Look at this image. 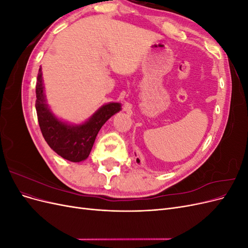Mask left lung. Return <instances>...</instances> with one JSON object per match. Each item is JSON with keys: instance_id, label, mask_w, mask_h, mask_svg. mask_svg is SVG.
<instances>
[{"instance_id": "obj_1", "label": "left lung", "mask_w": 248, "mask_h": 248, "mask_svg": "<svg viewBox=\"0 0 248 248\" xmlns=\"http://www.w3.org/2000/svg\"><path fill=\"white\" fill-rule=\"evenodd\" d=\"M137 162H138V163H140V159H139V158H137Z\"/></svg>"}]
</instances>
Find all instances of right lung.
<instances>
[{
    "label": "right lung",
    "instance_id": "add662e5",
    "mask_svg": "<svg viewBox=\"0 0 248 248\" xmlns=\"http://www.w3.org/2000/svg\"><path fill=\"white\" fill-rule=\"evenodd\" d=\"M36 110L42 136L54 151L72 162L88 158L103 124L121 110V103L109 102L97 109L87 121L70 124L58 118L47 104L41 67L36 84Z\"/></svg>",
    "mask_w": 248,
    "mask_h": 248
}]
</instances>
